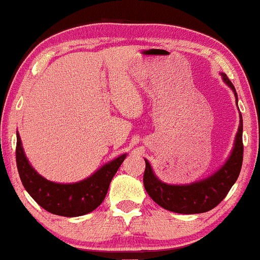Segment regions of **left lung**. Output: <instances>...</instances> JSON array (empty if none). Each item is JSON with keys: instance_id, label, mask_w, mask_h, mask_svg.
Masks as SVG:
<instances>
[{"instance_id": "8db88e82", "label": "left lung", "mask_w": 260, "mask_h": 260, "mask_svg": "<svg viewBox=\"0 0 260 260\" xmlns=\"http://www.w3.org/2000/svg\"><path fill=\"white\" fill-rule=\"evenodd\" d=\"M221 76L223 83L234 91L237 105L239 100L235 86L232 85L226 74L221 73ZM243 154V116L240 113L239 128L231 153L223 165L211 176L190 184H166L155 176L150 163L145 159V171L143 177L144 187L158 206L167 211L181 214L204 213L218 206L230 191L232 185L236 182L241 171Z\"/></svg>"}]
</instances>
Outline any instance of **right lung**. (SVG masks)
I'll use <instances>...</instances> for the list:
<instances>
[{
	"label": "right lung",
	"instance_id": "add662e5",
	"mask_svg": "<svg viewBox=\"0 0 260 260\" xmlns=\"http://www.w3.org/2000/svg\"><path fill=\"white\" fill-rule=\"evenodd\" d=\"M16 165L26 191L49 213L63 217H79L94 211L102 204L111 180L127 153L105 163L93 175L78 182L61 184L49 181L39 175L29 163L19 133H16Z\"/></svg>",
	"mask_w": 260,
	"mask_h": 260
}]
</instances>
